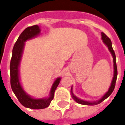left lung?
Instances as JSON below:
<instances>
[{
    "instance_id": "8db88e82",
    "label": "left lung",
    "mask_w": 125,
    "mask_h": 125,
    "mask_svg": "<svg viewBox=\"0 0 125 125\" xmlns=\"http://www.w3.org/2000/svg\"><path fill=\"white\" fill-rule=\"evenodd\" d=\"M101 36H102V40H103V42L105 43L106 45L108 47V48L109 50V51L111 52V53H112L113 55V63H114V77H113V81H112L111 85L110 87L109 91H107L106 94L105 95L103 96L100 100L98 101L97 102H89V101H83L79 99L78 98H77L75 96H74L72 93V97L74 99L77 103H78L79 104H82V105H97V104H99L100 103H101L102 101L106 99L108 97H109L111 95V94L113 93V91L114 90L115 87V83H116V81H117V63H116V55H115V52L113 49V47H112V42L111 41V40L109 39V37L107 36V35L105 34L103 32L101 33Z\"/></svg>"
}]
</instances>
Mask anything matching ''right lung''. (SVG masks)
<instances>
[{
  "instance_id": "add662e5",
  "label": "right lung",
  "mask_w": 125,
  "mask_h": 125,
  "mask_svg": "<svg viewBox=\"0 0 125 125\" xmlns=\"http://www.w3.org/2000/svg\"><path fill=\"white\" fill-rule=\"evenodd\" d=\"M40 32V30L39 26L34 25L30 27L26 28L21 33L13 47L12 55L10 64L11 88L16 97L18 98V101L23 106L33 109H40L48 107L52 100L53 99L55 89L57 88L61 80V78L59 77L54 81L51 89L50 96L46 99H36L30 97L25 93L21 87L18 77V66L22 57L24 42L27 40L36 36Z\"/></svg>"
}]
</instances>
